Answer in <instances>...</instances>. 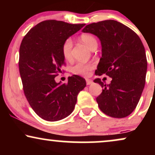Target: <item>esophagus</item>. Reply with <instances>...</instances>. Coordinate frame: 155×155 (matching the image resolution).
<instances>
[{
    "label": "esophagus",
    "instance_id": "obj_1",
    "mask_svg": "<svg viewBox=\"0 0 155 155\" xmlns=\"http://www.w3.org/2000/svg\"><path fill=\"white\" fill-rule=\"evenodd\" d=\"M86 83L87 85H90V84H92V81L91 79H86Z\"/></svg>",
    "mask_w": 155,
    "mask_h": 155
}]
</instances>
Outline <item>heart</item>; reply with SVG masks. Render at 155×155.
Wrapping results in <instances>:
<instances>
[{
	"mask_svg": "<svg viewBox=\"0 0 155 155\" xmlns=\"http://www.w3.org/2000/svg\"><path fill=\"white\" fill-rule=\"evenodd\" d=\"M80 40L83 42L89 49L93 50L97 47V41L93 35L90 34H83L80 37ZM72 41L70 38L67 39L62 47V53L64 59L67 61H70L72 59ZM95 67L93 63H76L71 68L73 74L79 76H87L92 69Z\"/></svg>",
	"mask_w": 155,
	"mask_h": 155,
	"instance_id": "heart-1",
	"label": "heart"
}]
</instances>
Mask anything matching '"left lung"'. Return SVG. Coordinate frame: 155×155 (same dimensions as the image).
<instances>
[{"mask_svg": "<svg viewBox=\"0 0 155 155\" xmlns=\"http://www.w3.org/2000/svg\"><path fill=\"white\" fill-rule=\"evenodd\" d=\"M82 32L101 41L102 57L95 75L112 78L109 84L99 78L94 80L104 87L96 98L99 108L109 117H127L136 108L145 85L147 60L141 40L128 27L111 19L88 25Z\"/></svg>", "mask_w": 155, "mask_h": 155, "instance_id": "8db88e82", "label": "left lung"}]
</instances>
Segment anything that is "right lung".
I'll return each instance as SVG.
<instances>
[{"label":"right lung","mask_w":155,"mask_h":155,"mask_svg":"<svg viewBox=\"0 0 155 155\" xmlns=\"http://www.w3.org/2000/svg\"><path fill=\"white\" fill-rule=\"evenodd\" d=\"M85 24L46 20L30 30L19 47V69L23 90L30 106L41 118L55 122L74 111L77 95L86 81L74 75L68 84L54 78L65 64L62 47L65 41Z\"/></svg>","instance_id":"1"}]
</instances>
